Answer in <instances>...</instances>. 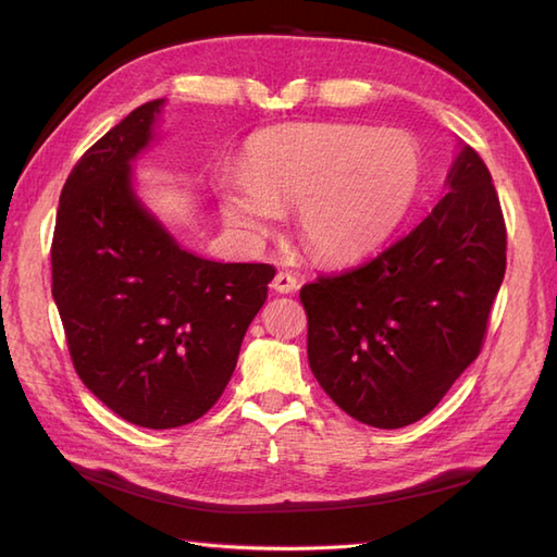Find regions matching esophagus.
Returning a JSON list of instances; mask_svg holds the SVG:
<instances>
[{
  "label": "esophagus",
  "instance_id": "1",
  "mask_svg": "<svg viewBox=\"0 0 557 557\" xmlns=\"http://www.w3.org/2000/svg\"><path fill=\"white\" fill-rule=\"evenodd\" d=\"M272 289L280 294H289L299 289V280L292 275V272H277L275 280H272Z\"/></svg>",
  "mask_w": 557,
  "mask_h": 557
}]
</instances>
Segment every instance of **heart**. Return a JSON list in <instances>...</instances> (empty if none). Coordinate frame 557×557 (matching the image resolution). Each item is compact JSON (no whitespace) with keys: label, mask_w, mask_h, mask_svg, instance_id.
Instances as JSON below:
<instances>
[{"label":"heart","mask_w":557,"mask_h":557,"mask_svg":"<svg viewBox=\"0 0 557 557\" xmlns=\"http://www.w3.org/2000/svg\"><path fill=\"white\" fill-rule=\"evenodd\" d=\"M242 172L220 188L234 227L265 234L280 208L297 206L304 244L339 263L369 253L395 230L419 188L421 152L405 132L292 124L258 134Z\"/></svg>","instance_id":"b5f03b06"}]
</instances>
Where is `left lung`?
I'll return each instance as SVG.
<instances>
[{
  "instance_id": "left-lung-1",
  "label": "left lung",
  "mask_w": 557,
  "mask_h": 557,
  "mask_svg": "<svg viewBox=\"0 0 557 557\" xmlns=\"http://www.w3.org/2000/svg\"><path fill=\"white\" fill-rule=\"evenodd\" d=\"M505 251L498 191L465 146L429 218L366 263L301 287L309 366L327 397L375 429L433 411L481 354Z\"/></svg>"
}]
</instances>
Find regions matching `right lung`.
<instances>
[{
  "label": "right lung",
  "mask_w": 557,
  "mask_h": 557,
  "mask_svg": "<svg viewBox=\"0 0 557 557\" xmlns=\"http://www.w3.org/2000/svg\"><path fill=\"white\" fill-rule=\"evenodd\" d=\"M162 100L92 144L59 196L52 297L71 363L92 395L144 429L186 425L227 387L275 268L184 251L138 203L132 162Z\"/></svg>",
  "instance_id": "add662e5"
}]
</instances>
